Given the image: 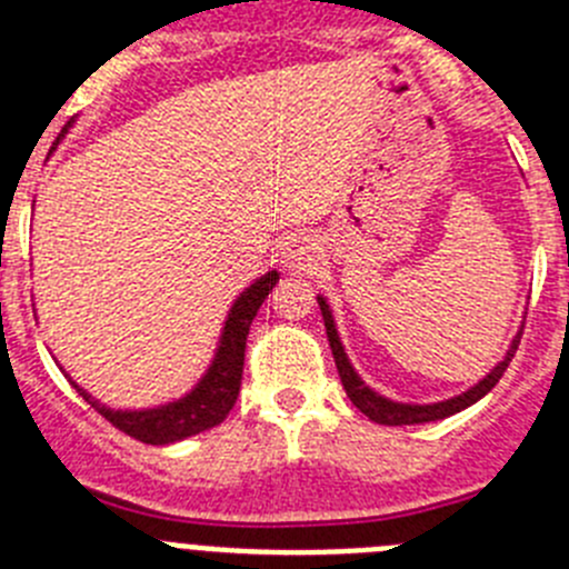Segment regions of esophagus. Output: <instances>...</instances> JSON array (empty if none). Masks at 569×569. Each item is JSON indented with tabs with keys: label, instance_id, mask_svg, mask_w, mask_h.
I'll return each instance as SVG.
<instances>
[{
	"label": "esophagus",
	"instance_id": "1",
	"mask_svg": "<svg viewBox=\"0 0 569 569\" xmlns=\"http://www.w3.org/2000/svg\"><path fill=\"white\" fill-rule=\"evenodd\" d=\"M316 241L308 239V236H290L288 241H284V248H281V256H284V261L288 264H293V268H308L310 261H316Z\"/></svg>",
	"mask_w": 569,
	"mask_h": 569
}]
</instances>
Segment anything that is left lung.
Returning <instances> with one entry per match:
<instances>
[{
    "mask_svg": "<svg viewBox=\"0 0 569 569\" xmlns=\"http://www.w3.org/2000/svg\"><path fill=\"white\" fill-rule=\"evenodd\" d=\"M316 299H319L321 319H325V330H328L330 350H333L336 370H339V376H341V385H345V390H347V399L353 401L361 413H365L370 421H376V425H390V427L425 425V421H439V419H447V416L461 413L465 407L476 405L481 396H487L492 387L499 385V379L505 376L507 365H510L512 353H516V347H519V341H521V330H519V333H516V339H512V345H510V350H507L505 359L492 367L490 373H487L479 385H472L470 390H465L461 396L436 401V405H401V401L379 396L376 390H370V387L359 379V373H356L353 365H350V359H347L345 347H341L339 330H336V321H333V313H330L328 299H325V296H316Z\"/></svg>",
    "mask_w": 569,
    "mask_h": 569,
    "instance_id": "obj_1",
    "label": "left lung"
}]
</instances>
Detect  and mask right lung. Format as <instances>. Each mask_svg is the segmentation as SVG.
<instances>
[{
    "mask_svg": "<svg viewBox=\"0 0 569 569\" xmlns=\"http://www.w3.org/2000/svg\"><path fill=\"white\" fill-rule=\"evenodd\" d=\"M70 124L73 122L64 124L57 144L62 142V136L68 133ZM276 281H279V273L268 270L250 288L241 290L239 299L230 308L228 319H224L219 347H216V356L210 361L208 373L182 399L168 401V405L159 407H148V410H113V407L93 399L77 381H70V385L77 387L79 396L90 407H97L110 425L119 427L130 439L144 441V445H173V441H182L188 436L204 433V430H210V427L228 419V413L233 410L236 396H239L241 387V367H244V345H248L250 325H253L256 313H259L261 301L268 299L270 290L276 288Z\"/></svg>",
    "mask_w": 569,
    "mask_h": 569,
    "instance_id": "1",
    "label": "right lung"
}]
</instances>
